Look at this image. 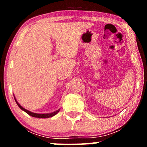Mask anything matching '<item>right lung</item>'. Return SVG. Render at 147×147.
<instances>
[{"instance_id":"right-lung-1","label":"right lung","mask_w":147,"mask_h":147,"mask_svg":"<svg viewBox=\"0 0 147 147\" xmlns=\"http://www.w3.org/2000/svg\"><path fill=\"white\" fill-rule=\"evenodd\" d=\"M14 98H15V102L17 104V105L19 107L21 108L22 110H23V111H25L26 113H27L29 115H30L31 116H33V117H35V118H50V117H52V116H55V114H57L58 112H59L60 109H58L57 110H56L55 112H51V113H47V114H37V113H34V112H32L31 111H29V110H28L27 109H25V108H24L23 106H21L20 104L18 103L17 100H16V98L15 97V96H14Z\"/></svg>"}]
</instances>
